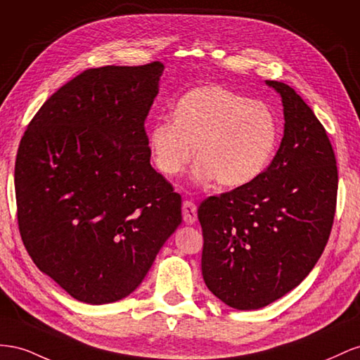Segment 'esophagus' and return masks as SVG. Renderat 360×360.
I'll return each instance as SVG.
<instances>
[{
    "instance_id": "34e87169",
    "label": "esophagus",
    "mask_w": 360,
    "mask_h": 360,
    "mask_svg": "<svg viewBox=\"0 0 360 360\" xmlns=\"http://www.w3.org/2000/svg\"><path fill=\"white\" fill-rule=\"evenodd\" d=\"M182 219L187 224H193L198 220V207L191 200H184L182 203Z\"/></svg>"
}]
</instances>
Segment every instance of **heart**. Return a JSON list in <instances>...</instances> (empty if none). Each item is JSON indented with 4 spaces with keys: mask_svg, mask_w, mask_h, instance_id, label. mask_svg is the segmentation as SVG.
Wrapping results in <instances>:
<instances>
[{
    "mask_svg": "<svg viewBox=\"0 0 360 360\" xmlns=\"http://www.w3.org/2000/svg\"><path fill=\"white\" fill-rule=\"evenodd\" d=\"M281 127L274 111L223 86L208 84L182 95L173 117H160L149 128V148L157 169L176 176L194 158L196 178L221 187L252 182L269 166Z\"/></svg>",
    "mask_w": 360,
    "mask_h": 360,
    "instance_id": "obj_1",
    "label": "heart"
}]
</instances>
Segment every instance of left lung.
I'll return each mask as SVG.
<instances>
[{
  "instance_id": "1",
  "label": "left lung",
  "mask_w": 360,
  "mask_h": 360,
  "mask_svg": "<svg viewBox=\"0 0 360 360\" xmlns=\"http://www.w3.org/2000/svg\"><path fill=\"white\" fill-rule=\"evenodd\" d=\"M283 139L271 164L245 186L205 199L202 274L208 290L240 311L259 309L311 273L332 231L338 167L311 107L281 81Z\"/></svg>"
}]
</instances>
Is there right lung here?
<instances>
[{"label":"right lung","instance_id":"right-lung-1","mask_svg":"<svg viewBox=\"0 0 360 360\" xmlns=\"http://www.w3.org/2000/svg\"><path fill=\"white\" fill-rule=\"evenodd\" d=\"M160 61L87 69L28 123L15 164L20 238L74 299L129 295L182 221L181 196L150 166L145 120Z\"/></svg>","mask_w":360,"mask_h":360}]
</instances>
